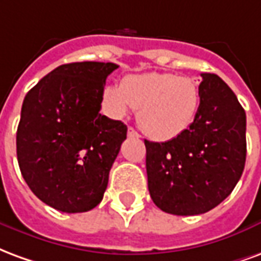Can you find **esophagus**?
<instances>
[{
  "instance_id": "obj_1",
  "label": "esophagus",
  "mask_w": 261,
  "mask_h": 261,
  "mask_svg": "<svg viewBox=\"0 0 261 261\" xmlns=\"http://www.w3.org/2000/svg\"><path fill=\"white\" fill-rule=\"evenodd\" d=\"M127 134H128V137H133V138H140V134L137 133L133 127H128V131H127Z\"/></svg>"
}]
</instances>
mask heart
<instances>
[{"label":"heart","instance_id":"obj_1","mask_svg":"<svg viewBox=\"0 0 261 261\" xmlns=\"http://www.w3.org/2000/svg\"><path fill=\"white\" fill-rule=\"evenodd\" d=\"M108 109L124 116L137 109L138 124L155 140L176 138L193 124L200 108V88L193 78L170 72H145L125 76L120 86L103 92Z\"/></svg>","mask_w":261,"mask_h":261}]
</instances>
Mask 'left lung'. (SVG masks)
<instances>
[{"instance_id":"1","label":"left lung","mask_w":261,"mask_h":261,"mask_svg":"<svg viewBox=\"0 0 261 261\" xmlns=\"http://www.w3.org/2000/svg\"><path fill=\"white\" fill-rule=\"evenodd\" d=\"M200 108L183 134L145 140L148 190L155 205L173 215H198L235 189L246 162V113L229 86L201 74Z\"/></svg>"}]
</instances>
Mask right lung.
I'll return each mask as SVG.
<instances>
[{
	"instance_id": "right-lung-1",
	"label": "right lung",
	"mask_w": 261,
	"mask_h": 261,
	"mask_svg": "<svg viewBox=\"0 0 261 261\" xmlns=\"http://www.w3.org/2000/svg\"><path fill=\"white\" fill-rule=\"evenodd\" d=\"M113 63L60 65L26 93L16 131L20 173L33 194L63 213L102 201L127 125L100 114Z\"/></svg>"
}]
</instances>
